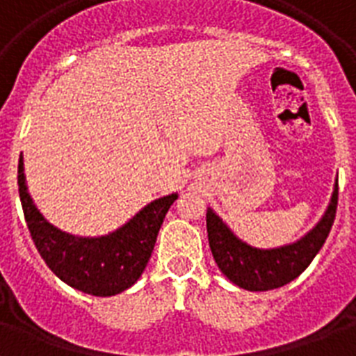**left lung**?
<instances>
[{
	"instance_id": "1",
	"label": "left lung",
	"mask_w": 356,
	"mask_h": 356,
	"mask_svg": "<svg viewBox=\"0 0 356 356\" xmlns=\"http://www.w3.org/2000/svg\"><path fill=\"white\" fill-rule=\"evenodd\" d=\"M338 207V183L325 216L299 242L279 249H254L238 240L227 225L209 209L207 233L218 268L236 286L251 292H266L284 286L301 275L331 233Z\"/></svg>"
}]
</instances>
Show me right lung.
<instances>
[{
    "label": "right lung",
    "mask_w": 356,
    "mask_h": 356,
    "mask_svg": "<svg viewBox=\"0 0 356 356\" xmlns=\"http://www.w3.org/2000/svg\"><path fill=\"white\" fill-rule=\"evenodd\" d=\"M18 186L25 222L38 253L49 270L70 286L90 296H114L133 286L142 275L164 216L177 194L153 201L116 233L77 238L44 220L27 194L24 162H18Z\"/></svg>",
    "instance_id": "right-lung-1"
}]
</instances>
